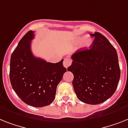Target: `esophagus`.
I'll return each mask as SVG.
<instances>
[{
  "mask_svg": "<svg viewBox=\"0 0 128 128\" xmlns=\"http://www.w3.org/2000/svg\"><path fill=\"white\" fill-rule=\"evenodd\" d=\"M72 63V60L68 58H65L64 62H63V66L67 68L68 66H70Z\"/></svg>",
  "mask_w": 128,
  "mask_h": 128,
  "instance_id": "34e87169",
  "label": "esophagus"
}]
</instances>
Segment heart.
Returning a JSON list of instances; mask_svg holds the SVG:
<instances>
[{
	"label": "heart",
	"mask_w": 128,
	"mask_h": 128,
	"mask_svg": "<svg viewBox=\"0 0 128 128\" xmlns=\"http://www.w3.org/2000/svg\"><path fill=\"white\" fill-rule=\"evenodd\" d=\"M82 41V43H81V46L83 48H89L90 46L92 45V39L90 37H88V36H86V37H84V36H81V37H78L75 40V42L76 44H78L79 42H80Z\"/></svg>",
	"instance_id": "1"
}]
</instances>
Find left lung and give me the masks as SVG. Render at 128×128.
I'll list each match as a JSON object with an SVG mask.
<instances>
[{
  "label": "left lung",
  "instance_id": "obj_1",
  "mask_svg": "<svg viewBox=\"0 0 128 128\" xmlns=\"http://www.w3.org/2000/svg\"><path fill=\"white\" fill-rule=\"evenodd\" d=\"M90 35L94 37L91 49L74 54L67 70L73 74L77 98L87 104H98L114 94L120 69L116 50L108 39L99 32Z\"/></svg>",
  "mask_w": 128,
  "mask_h": 128
}]
</instances>
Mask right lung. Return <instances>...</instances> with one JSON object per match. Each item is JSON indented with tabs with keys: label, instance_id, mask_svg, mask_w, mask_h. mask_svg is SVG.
<instances>
[{
	"label": "right lung",
	"instance_id": "obj_1",
	"mask_svg": "<svg viewBox=\"0 0 128 128\" xmlns=\"http://www.w3.org/2000/svg\"><path fill=\"white\" fill-rule=\"evenodd\" d=\"M34 31L25 34L12 54L10 80L12 88L26 104L34 107L48 106L54 101L57 86L66 68L63 59L50 63L34 56L30 44Z\"/></svg>",
	"mask_w": 128,
	"mask_h": 128
}]
</instances>
